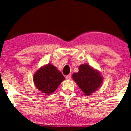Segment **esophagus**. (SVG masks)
Returning <instances> with one entry per match:
<instances>
[{
	"instance_id": "esophagus-1",
	"label": "esophagus",
	"mask_w": 131,
	"mask_h": 131,
	"mask_svg": "<svg viewBox=\"0 0 131 131\" xmlns=\"http://www.w3.org/2000/svg\"><path fill=\"white\" fill-rule=\"evenodd\" d=\"M71 78V74H68L66 77V78L67 79V80H70Z\"/></svg>"
}]
</instances>
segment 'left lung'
<instances>
[{
	"label": "left lung",
	"mask_w": 131,
	"mask_h": 131,
	"mask_svg": "<svg viewBox=\"0 0 131 131\" xmlns=\"http://www.w3.org/2000/svg\"><path fill=\"white\" fill-rule=\"evenodd\" d=\"M72 78L86 95L95 92L103 82L99 72L86 64L80 66L79 71L74 73Z\"/></svg>",
	"instance_id": "8db88e82"
}]
</instances>
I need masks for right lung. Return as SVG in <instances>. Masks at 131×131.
<instances>
[{
    "label": "right lung",
    "mask_w": 131,
    "mask_h": 131,
    "mask_svg": "<svg viewBox=\"0 0 131 131\" xmlns=\"http://www.w3.org/2000/svg\"><path fill=\"white\" fill-rule=\"evenodd\" d=\"M64 80L65 77L63 74L51 64H48L39 68L34 76L36 87L46 95L55 91Z\"/></svg>",
    "instance_id": "add662e5"
}]
</instances>
